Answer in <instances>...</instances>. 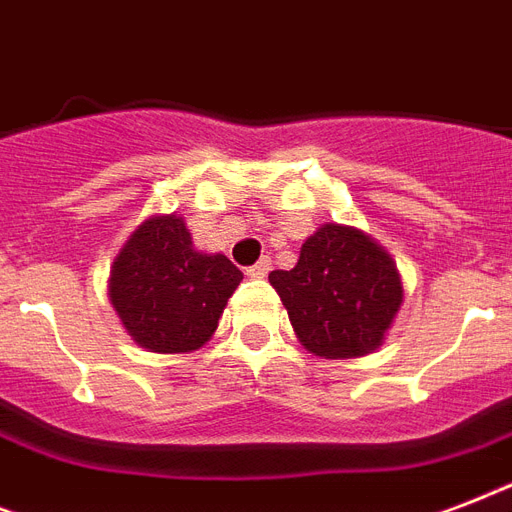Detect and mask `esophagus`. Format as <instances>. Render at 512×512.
<instances>
[{
	"label": "esophagus",
	"instance_id": "esophagus-1",
	"mask_svg": "<svg viewBox=\"0 0 512 512\" xmlns=\"http://www.w3.org/2000/svg\"><path fill=\"white\" fill-rule=\"evenodd\" d=\"M268 271H271V257H260L252 268L247 271L249 279H265L268 276Z\"/></svg>",
	"mask_w": 512,
	"mask_h": 512
}]
</instances>
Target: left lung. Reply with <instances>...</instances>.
Wrapping results in <instances>:
<instances>
[{
    "instance_id": "8db88e82",
    "label": "left lung",
    "mask_w": 512,
    "mask_h": 512,
    "mask_svg": "<svg viewBox=\"0 0 512 512\" xmlns=\"http://www.w3.org/2000/svg\"><path fill=\"white\" fill-rule=\"evenodd\" d=\"M305 348L321 358H356L382 342L401 308L396 265L369 236L327 223L300 249L292 271L268 273Z\"/></svg>"
}]
</instances>
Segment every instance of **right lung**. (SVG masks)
Here are the masks:
<instances>
[{"mask_svg":"<svg viewBox=\"0 0 512 512\" xmlns=\"http://www.w3.org/2000/svg\"><path fill=\"white\" fill-rule=\"evenodd\" d=\"M244 273L225 255H201L175 215L151 217L111 268V303L151 353H188L217 329Z\"/></svg>","mask_w":512,"mask_h":512,"instance_id":"add662e5","label":"right lung"}]
</instances>
